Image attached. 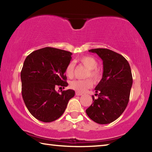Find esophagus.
Segmentation results:
<instances>
[{"label": "esophagus", "mask_w": 152, "mask_h": 152, "mask_svg": "<svg viewBox=\"0 0 152 152\" xmlns=\"http://www.w3.org/2000/svg\"><path fill=\"white\" fill-rule=\"evenodd\" d=\"M76 96H81V95H82V94L79 92H76Z\"/></svg>", "instance_id": "1"}]
</instances>
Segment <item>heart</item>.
<instances>
[{"label":"heart","mask_w":152,"mask_h":152,"mask_svg":"<svg viewBox=\"0 0 152 152\" xmlns=\"http://www.w3.org/2000/svg\"><path fill=\"white\" fill-rule=\"evenodd\" d=\"M79 63L88 69L86 72V78L90 77L94 82H99L102 78V73L97 66L99 65L97 60L92 56H83L78 59ZM74 64L70 62L65 68V74L68 78H72L74 74ZM92 86V82L91 79L75 80L70 82V88L79 92H84Z\"/></svg>","instance_id":"b5f03b06"}]
</instances>
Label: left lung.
I'll return each instance as SVG.
<instances>
[{
	"mask_svg": "<svg viewBox=\"0 0 152 152\" xmlns=\"http://www.w3.org/2000/svg\"><path fill=\"white\" fill-rule=\"evenodd\" d=\"M102 59V78L95 87V99L86 110L91 119L99 124H109L118 119L124 111L129 100L133 84L129 64L119 53L104 48L92 49Z\"/></svg>",
	"mask_w": 152,
	"mask_h": 152,
	"instance_id": "1",
	"label": "left lung"
}]
</instances>
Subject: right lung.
<instances>
[{
	"label": "right lung",
	"mask_w": 152,
	"mask_h": 152,
	"mask_svg": "<svg viewBox=\"0 0 152 152\" xmlns=\"http://www.w3.org/2000/svg\"><path fill=\"white\" fill-rule=\"evenodd\" d=\"M72 55L70 51L44 48L33 51L25 60L20 72L22 96L31 114L41 121L60 118L75 94L71 89L61 93L55 90L68 85L64 73Z\"/></svg>",
	"instance_id": "add662e5"
}]
</instances>
